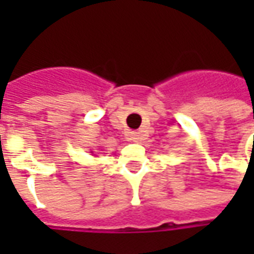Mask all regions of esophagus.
Instances as JSON below:
<instances>
[{
  "label": "esophagus",
  "instance_id": "1",
  "mask_svg": "<svg viewBox=\"0 0 254 254\" xmlns=\"http://www.w3.org/2000/svg\"><path fill=\"white\" fill-rule=\"evenodd\" d=\"M129 136H130V140H133V141H138V140H141V138H143V130L130 132L129 133Z\"/></svg>",
  "mask_w": 254,
  "mask_h": 254
}]
</instances>
